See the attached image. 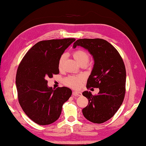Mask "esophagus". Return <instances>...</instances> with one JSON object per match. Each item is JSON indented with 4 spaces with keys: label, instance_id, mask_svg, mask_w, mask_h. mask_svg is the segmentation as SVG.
I'll return each mask as SVG.
<instances>
[{
    "label": "esophagus",
    "instance_id": "obj_1",
    "mask_svg": "<svg viewBox=\"0 0 146 146\" xmlns=\"http://www.w3.org/2000/svg\"><path fill=\"white\" fill-rule=\"evenodd\" d=\"M82 95V93L80 91H73V96H81Z\"/></svg>",
    "mask_w": 146,
    "mask_h": 146
}]
</instances>
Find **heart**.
Instances as JSON below:
<instances>
[{
  "instance_id": "1",
  "label": "heart",
  "mask_w": 146,
  "mask_h": 146,
  "mask_svg": "<svg viewBox=\"0 0 146 146\" xmlns=\"http://www.w3.org/2000/svg\"><path fill=\"white\" fill-rule=\"evenodd\" d=\"M73 56L74 58L76 60V62L80 65H86L90 59L89 54L85 50L83 49H78L74 50L73 52ZM65 58V55L63 54L61 55L58 60V66L60 70L62 68L64 60ZM84 80V77L83 75H72L67 77L65 80V83L66 85L72 88H78L81 85V83Z\"/></svg>"
}]
</instances>
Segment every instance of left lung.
<instances>
[{
  "mask_svg": "<svg viewBox=\"0 0 146 146\" xmlns=\"http://www.w3.org/2000/svg\"><path fill=\"white\" fill-rule=\"evenodd\" d=\"M76 46L87 49L94 58V65L86 88L100 89L96 95L87 91L83 93L89 101L83 114L93 123H103L116 114L123 102L126 78L123 60L117 50L103 39H79L74 43L73 48Z\"/></svg>",
  "mask_w": 146,
  "mask_h": 146,
  "instance_id": "left-lung-1",
  "label": "left lung"
}]
</instances>
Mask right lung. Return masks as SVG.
Listing matches in <instances>:
<instances>
[{
  "instance_id": "1",
  "label": "right lung",
  "mask_w": 146,
  "mask_h": 146,
  "mask_svg": "<svg viewBox=\"0 0 146 146\" xmlns=\"http://www.w3.org/2000/svg\"><path fill=\"white\" fill-rule=\"evenodd\" d=\"M74 38L43 40L33 45L23 56L16 74L19 102L30 119L48 125L58 119L62 106L72 96L67 87L53 90L46 78L59 73L58 60Z\"/></svg>"
}]
</instances>
